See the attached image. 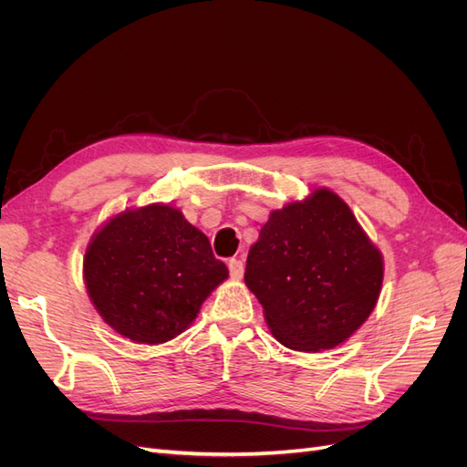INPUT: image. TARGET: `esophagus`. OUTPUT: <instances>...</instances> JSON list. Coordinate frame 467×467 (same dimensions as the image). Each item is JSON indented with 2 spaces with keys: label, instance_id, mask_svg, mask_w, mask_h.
Wrapping results in <instances>:
<instances>
[{
  "label": "esophagus",
  "instance_id": "1",
  "mask_svg": "<svg viewBox=\"0 0 467 467\" xmlns=\"http://www.w3.org/2000/svg\"><path fill=\"white\" fill-rule=\"evenodd\" d=\"M228 266H230V275H232V278H234V280H242V276H244V261L232 259V261L228 263Z\"/></svg>",
  "mask_w": 467,
  "mask_h": 467
}]
</instances>
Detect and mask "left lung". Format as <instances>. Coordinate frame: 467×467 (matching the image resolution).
<instances>
[{
  "label": "left lung",
  "instance_id": "left-lung-1",
  "mask_svg": "<svg viewBox=\"0 0 467 467\" xmlns=\"http://www.w3.org/2000/svg\"><path fill=\"white\" fill-rule=\"evenodd\" d=\"M384 282V255L335 191L316 187L268 214L251 245L245 285L286 348L343 345L370 317Z\"/></svg>",
  "mask_w": 467,
  "mask_h": 467
}]
</instances>
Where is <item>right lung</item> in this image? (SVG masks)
<instances>
[{"label": "right lung", "mask_w": 467, "mask_h": 467, "mask_svg": "<svg viewBox=\"0 0 467 467\" xmlns=\"http://www.w3.org/2000/svg\"><path fill=\"white\" fill-rule=\"evenodd\" d=\"M228 275L208 237L165 202L112 214L83 257V282L97 314L138 345H161L187 331Z\"/></svg>", "instance_id": "add662e5"}]
</instances>
